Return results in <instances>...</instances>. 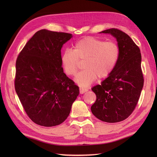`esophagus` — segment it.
Listing matches in <instances>:
<instances>
[{"mask_svg": "<svg viewBox=\"0 0 157 157\" xmlns=\"http://www.w3.org/2000/svg\"><path fill=\"white\" fill-rule=\"evenodd\" d=\"M79 91H80V94H84L85 92H86L88 91V90L85 89V88H80Z\"/></svg>", "mask_w": 157, "mask_h": 157, "instance_id": "34e87169", "label": "esophagus"}]
</instances>
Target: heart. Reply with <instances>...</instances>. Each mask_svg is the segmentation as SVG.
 <instances>
[{"label": "heart", "mask_w": 157, "mask_h": 157, "mask_svg": "<svg viewBox=\"0 0 157 157\" xmlns=\"http://www.w3.org/2000/svg\"><path fill=\"white\" fill-rule=\"evenodd\" d=\"M120 50L115 42H105L94 37H85L77 41L73 50H65L61 55V63L65 73L74 76L79 61L84 60V70L75 78L81 87H88L98 77L104 78L110 75L119 58Z\"/></svg>", "instance_id": "obj_1"}]
</instances>
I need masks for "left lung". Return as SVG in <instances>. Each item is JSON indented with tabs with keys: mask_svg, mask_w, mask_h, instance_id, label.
<instances>
[{
	"mask_svg": "<svg viewBox=\"0 0 157 157\" xmlns=\"http://www.w3.org/2000/svg\"><path fill=\"white\" fill-rule=\"evenodd\" d=\"M100 33L116 38L119 58L112 73L92 88L96 100L91 107L93 115L106 122L125 120L136 108L144 86L139 47L124 32L112 28Z\"/></svg>",
	"mask_w": 157,
	"mask_h": 157,
	"instance_id": "left-lung-1",
	"label": "left lung"
}]
</instances>
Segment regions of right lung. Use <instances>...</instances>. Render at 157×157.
I'll use <instances>...</instances> for the list:
<instances>
[{
	"label": "right lung",
	"mask_w": 157,
	"mask_h": 157,
	"mask_svg": "<svg viewBox=\"0 0 157 157\" xmlns=\"http://www.w3.org/2000/svg\"><path fill=\"white\" fill-rule=\"evenodd\" d=\"M72 36L41 29L17 56L15 90L27 115L36 124H61L78 96V86L63 73L61 63V49Z\"/></svg>",
	"instance_id": "right-lung-1"
}]
</instances>
